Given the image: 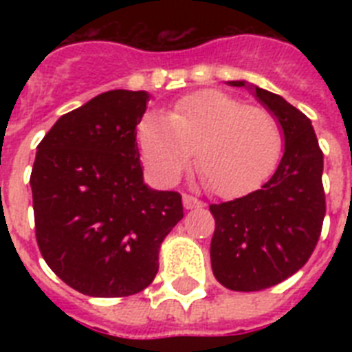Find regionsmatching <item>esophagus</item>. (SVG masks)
<instances>
[{"label":"esophagus","instance_id":"1","mask_svg":"<svg viewBox=\"0 0 352 352\" xmlns=\"http://www.w3.org/2000/svg\"><path fill=\"white\" fill-rule=\"evenodd\" d=\"M182 204H184V208L186 210H193V208H201V206H203V201H199L197 197L184 193V195H182Z\"/></svg>","mask_w":352,"mask_h":352}]
</instances>
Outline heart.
<instances>
[{
  "label": "heart",
  "instance_id": "b5f03b06",
  "mask_svg": "<svg viewBox=\"0 0 352 352\" xmlns=\"http://www.w3.org/2000/svg\"><path fill=\"white\" fill-rule=\"evenodd\" d=\"M137 142L149 177L162 186L179 181L197 149L199 171L210 190L239 197L272 173L283 133L267 109L206 89L175 102L168 117L146 113L138 122Z\"/></svg>",
  "mask_w": 352,
  "mask_h": 352
}]
</instances>
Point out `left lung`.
<instances>
[{
	"instance_id": "1",
	"label": "left lung",
	"mask_w": 352,
	"mask_h": 352,
	"mask_svg": "<svg viewBox=\"0 0 352 352\" xmlns=\"http://www.w3.org/2000/svg\"><path fill=\"white\" fill-rule=\"evenodd\" d=\"M278 118L285 151L278 170L259 190L210 204L215 232L210 259L215 279L237 292H256L298 272L314 252L325 217L323 153L311 120L270 91L245 82Z\"/></svg>"
}]
</instances>
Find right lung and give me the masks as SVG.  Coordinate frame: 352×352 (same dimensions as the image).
Returning <instances> with one entry per match:
<instances>
[{
	"mask_svg": "<svg viewBox=\"0 0 352 352\" xmlns=\"http://www.w3.org/2000/svg\"><path fill=\"white\" fill-rule=\"evenodd\" d=\"M149 93L115 89L56 120L30 173L36 241L51 270L95 298L144 290L182 197L144 184L137 124Z\"/></svg>",
	"mask_w": 352,
	"mask_h": 352,
	"instance_id": "add662e5",
	"label": "right lung"
}]
</instances>
